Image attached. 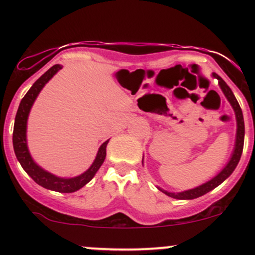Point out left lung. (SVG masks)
<instances>
[{
    "instance_id": "left-lung-1",
    "label": "left lung",
    "mask_w": 255,
    "mask_h": 255,
    "mask_svg": "<svg viewBox=\"0 0 255 255\" xmlns=\"http://www.w3.org/2000/svg\"><path fill=\"white\" fill-rule=\"evenodd\" d=\"M213 78L218 79V84L221 86L222 91L227 97L229 103L233 107L234 111H235V116H236V124H238V130H236V141H235V147H234L233 154H231L230 160L228 162V164L222 169V171L219 174L216 175L215 177L211 178L210 181H207L206 183H203L201 186L195 187L193 189H188V191H184V192H180V193H171V192H166L164 189L159 188V191H162L164 194L168 195V197L175 198V199H181V200H191V199H195L201 197V195L206 194L210 191H212L213 188L219 186L223 181L227 180L228 177L233 174V171L235 170V168L238 166L239 162H240V158H241L242 154V150H244V141H245V121H244V115H242V110L240 108V104L238 102V99L235 98L234 96L233 91L230 90V87L228 86L227 83L219 77L218 74L213 73L212 74Z\"/></svg>"
}]
</instances>
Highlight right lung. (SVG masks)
<instances>
[{
	"label": "right lung",
	"instance_id": "add662e5",
	"mask_svg": "<svg viewBox=\"0 0 255 255\" xmlns=\"http://www.w3.org/2000/svg\"><path fill=\"white\" fill-rule=\"evenodd\" d=\"M60 69H62V66H61V64H55V66H52L49 71L44 73L42 77L32 85L31 89L27 91L25 97L21 99V102H20L19 109H17L15 116V122H14L13 147L14 152H15V156L20 164H21L22 169L30 175L34 182L39 184V186L44 187V188L50 189V191L61 193H73L78 191V189H80L81 187H84L86 183H89L96 175V172L98 171V169L101 168V165L103 164L105 156H107V145L108 142H109V140L103 142L101 147H99L98 153L97 156H96V159L93 160L92 165H91L84 174L75 177L64 178L55 176V175H52L50 172L44 170L43 168H40V166L32 159L30 151H28L27 147V140H26V127H27L28 114H30L32 105H33L34 101H36L37 96L39 95L40 91H42L43 87L45 86V84L48 83Z\"/></svg>",
	"mask_w": 255,
	"mask_h": 255
}]
</instances>
